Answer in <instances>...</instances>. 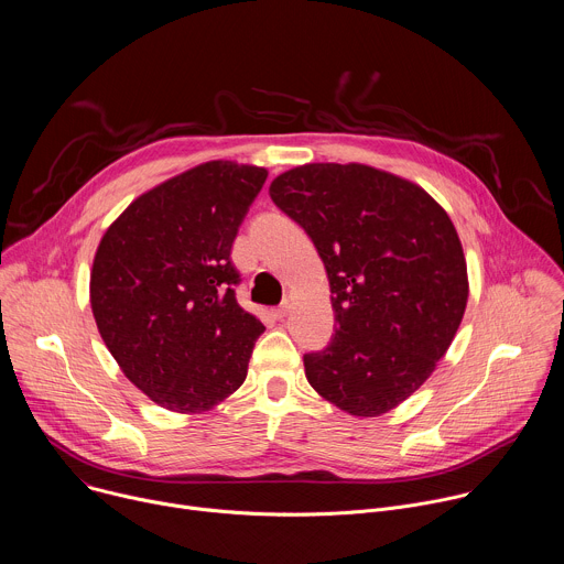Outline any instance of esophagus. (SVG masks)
Returning a JSON list of instances; mask_svg holds the SVG:
<instances>
[{
	"mask_svg": "<svg viewBox=\"0 0 564 564\" xmlns=\"http://www.w3.org/2000/svg\"><path fill=\"white\" fill-rule=\"evenodd\" d=\"M290 307H292V303L285 299L276 310H274V314L279 316V318H283V316H288V312H290Z\"/></svg>",
	"mask_w": 564,
	"mask_h": 564,
	"instance_id": "esophagus-1",
	"label": "esophagus"
}]
</instances>
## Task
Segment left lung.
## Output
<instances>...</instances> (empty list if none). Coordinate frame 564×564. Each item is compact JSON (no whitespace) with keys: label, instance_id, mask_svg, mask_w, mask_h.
I'll return each mask as SVG.
<instances>
[{"label":"left lung","instance_id":"1","mask_svg":"<svg viewBox=\"0 0 564 564\" xmlns=\"http://www.w3.org/2000/svg\"><path fill=\"white\" fill-rule=\"evenodd\" d=\"M270 196L312 238L330 281L337 328L303 357L310 386L355 417L392 411L462 324L468 274L453 220L420 185L359 163L294 167Z\"/></svg>","mask_w":564,"mask_h":564}]
</instances>
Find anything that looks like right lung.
Wrapping results in <instances>:
<instances>
[{
	"label": "right lung",
	"mask_w": 564,
	"mask_h": 564,
	"mask_svg": "<svg viewBox=\"0 0 564 564\" xmlns=\"http://www.w3.org/2000/svg\"><path fill=\"white\" fill-rule=\"evenodd\" d=\"M268 170L209 160L138 196L105 231L91 310L124 377L158 406L196 415L248 377L265 330L236 301L229 252Z\"/></svg>",
	"instance_id": "obj_1"
}]
</instances>
